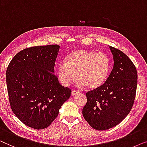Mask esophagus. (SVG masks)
<instances>
[{
    "label": "esophagus",
    "mask_w": 147,
    "mask_h": 147,
    "mask_svg": "<svg viewBox=\"0 0 147 147\" xmlns=\"http://www.w3.org/2000/svg\"><path fill=\"white\" fill-rule=\"evenodd\" d=\"M78 93H80V91H78V90H72V92H71V94H72V95H76V94H78Z\"/></svg>",
    "instance_id": "esophagus-1"
}]
</instances>
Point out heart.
I'll list each match as a JSON object with an SVG mask.
<instances>
[{
    "label": "heart",
    "mask_w": 147,
    "mask_h": 147,
    "mask_svg": "<svg viewBox=\"0 0 147 147\" xmlns=\"http://www.w3.org/2000/svg\"><path fill=\"white\" fill-rule=\"evenodd\" d=\"M65 61L59 63L57 67V76L62 85L69 86L77 77L78 86H85L90 90L104 83L110 67L109 58L105 53L86 49L73 51Z\"/></svg>",
    "instance_id": "b5f03b06"
}]
</instances>
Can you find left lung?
Masks as SVG:
<instances>
[{
	"mask_svg": "<svg viewBox=\"0 0 147 147\" xmlns=\"http://www.w3.org/2000/svg\"><path fill=\"white\" fill-rule=\"evenodd\" d=\"M109 47L113 69L104 84L86 92L87 102L82 109L84 119L98 131L115 127L129 115L137 86V71L131 60L121 51Z\"/></svg>",
	"mask_w": 147,
	"mask_h": 147,
	"instance_id": "left-lung-1",
	"label": "left lung"
}]
</instances>
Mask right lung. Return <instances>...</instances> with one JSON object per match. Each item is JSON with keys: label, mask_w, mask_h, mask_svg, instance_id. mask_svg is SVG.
Returning <instances> with one entry per match:
<instances>
[{"label": "right lung", "mask_w": 147, "mask_h": 147, "mask_svg": "<svg viewBox=\"0 0 147 147\" xmlns=\"http://www.w3.org/2000/svg\"><path fill=\"white\" fill-rule=\"evenodd\" d=\"M60 47H32L18 53L6 73L11 108L24 125L46 129L59 115L71 89L59 83L54 67Z\"/></svg>", "instance_id": "obj_1"}]
</instances>
